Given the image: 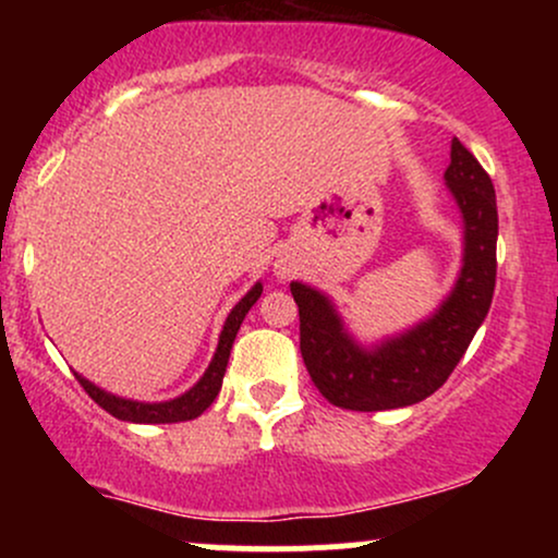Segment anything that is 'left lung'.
Instances as JSON below:
<instances>
[{
	"mask_svg": "<svg viewBox=\"0 0 558 558\" xmlns=\"http://www.w3.org/2000/svg\"><path fill=\"white\" fill-rule=\"evenodd\" d=\"M464 220V257L457 286L412 330L364 349L343 328L332 301L306 283H291L299 304L301 356L312 383L332 407L383 412L420 403L453 373L490 310L496 288L498 209L490 175L459 138L446 168Z\"/></svg>",
	"mask_w": 558,
	"mask_h": 558,
	"instance_id": "left-lung-1",
	"label": "left lung"
}]
</instances>
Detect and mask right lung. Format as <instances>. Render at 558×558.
Segmentation results:
<instances>
[{"label": "right lung", "mask_w": 558, "mask_h": 558, "mask_svg": "<svg viewBox=\"0 0 558 558\" xmlns=\"http://www.w3.org/2000/svg\"><path fill=\"white\" fill-rule=\"evenodd\" d=\"M259 296H262V283L254 286L252 291H248L246 296H243L239 304L230 310L226 325H222L220 341H217V351H215L213 362H209L207 373L202 375V380H198L194 388L185 390V393L178 396V399L159 401V403L120 399V396H112V393H107V390L96 388L94 383H88L86 377L78 373H75V377H78L83 390H86V393L92 396V399L99 403L105 412H110L112 417H118V420L138 422V425H165V422L196 420L198 414H202L204 409H207L209 403L217 399V393H220L222 375H226L230 349H233V341H235V332H239L243 317H246L248 310L257 304Z\"/></svg>", "instance_id": "right-lung-1"}]
</instances>
